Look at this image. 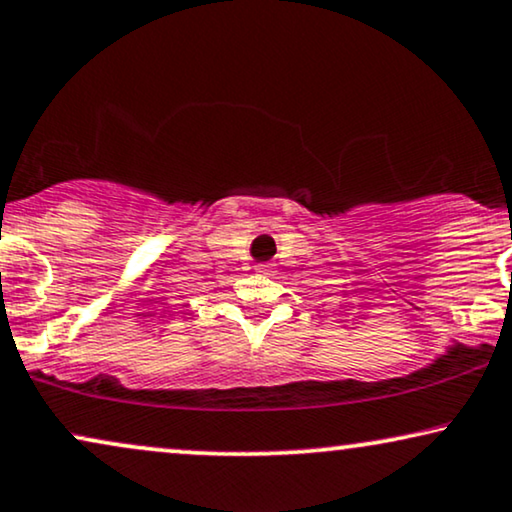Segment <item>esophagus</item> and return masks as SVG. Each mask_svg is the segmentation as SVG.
Masks as SVG:
<instances>
[{
    "label": "esophagus",
    "instance_id": "1",
    "mask_svg": "<svg viewBox=\"0 0 512 512\" xmlns=\"http://www.w3.org/2000/svg\"><path fill=\"white\" fill-rule=\"evenodd\" d=\"M256 270L261 272V275H270V270H272V268H270L268 263H258V265H256Z\"/></svg>",
    "mask_w": 512,
    "mask_h": 512
}]
</instances>
